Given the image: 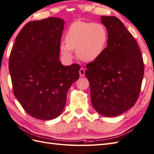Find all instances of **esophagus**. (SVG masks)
Here are the masks:
<instances>
[{
    "instance_id": "obj_1",
    "label": "esophagus",
    "mask_w": 154,
    "mask_h": 154,
    "mask_svg": "<svg viewBox=\"0 0 154 154\" xmlns=\"http://www.w3.org/2000/svg\"><path fill=\"white\" fill-rule=\"evenodd\" d=\"M85 70L83 68H81L79 70V75L81 77H84L85 76Z\"/></svg>"
}]
</instances>
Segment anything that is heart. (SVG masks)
I'll return each mask as SVG.
<instances>
[{
	"mask_svg": "<svg viewBox=\"0 0 154 154\" xmlns=\"http://www.w3.org/2000/svg\"><path fill=\"white\" fill-rule=\"evenodd\" d=\"M107 41L108 32L102 24L76 21L67 29L60 51L66 60L73 57V50H75L80 60L93 61L103 54Z\"/></svg>",
	"mask_w": 154,
	"mask_h": 154,
	"instance_id": "heart-1",
	"label": "heart"
}]
</instances>
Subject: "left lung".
Returning a JSON list of instances; mask_svg holds the SVG:
<instances>
[{"instance_id": "obj_1", "label": "left lung", "mask_w": 154, "mask_h": 154, "mask_svg": "<svg viewBox=\"0 0 154 154\" xmlns=\"http://www.w3.org/2000/svg\"><path fill=\"white\" fill-rule=\"evenodd\" d=\"M108 32L107 47L97 60L87 64L94 109L114 117L132 108L138 99L144 73L138 43L116 16H102Z\"/></svg>"}]
</instances>
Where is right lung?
Segmentation results:
<instances>
[{"mask_svg":"<svg viewBox=\"0 0 154 154\" xmlns=\"http://www.w3.org/2000/svg\"><path fill=\"white\" fill-rule=\"evenodd\" d=\"M64 23L54 17L28 22L10 54L14 94L35 119L48 120L60 116L69 89L79 79V65L64 66L59 60Z\"/></svg>","mask_w":154,"mask_h":154,"instance_id":"add662e5","label":"right lung"}]
</instances>
